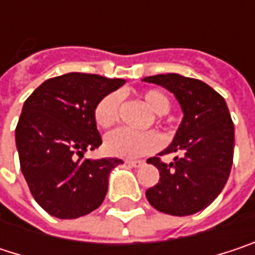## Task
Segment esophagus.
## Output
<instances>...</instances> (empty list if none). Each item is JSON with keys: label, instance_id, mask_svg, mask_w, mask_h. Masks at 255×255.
<instances>
[{"label": "esophagus", "instance_id": "esophagus-1", "mask_svg": "<svg viewBox=\"0 0 255 255\" xmlns=\"http://www.w3.org/2000/svg\"><path fill=\"white\" fill-rule=\"evenodd\" d=\"M126 164H128L129 167H134V168H138V167H141L144 162L143 161H135V159H127L126 161Z\"/></svg>", "mask_w": 255, "mask_h": 255}]
</instances>
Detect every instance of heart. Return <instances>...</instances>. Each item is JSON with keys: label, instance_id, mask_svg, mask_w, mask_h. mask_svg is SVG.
Instances as JSON below:
<instances>
[{"label": "heart", "instance_id": "obj_1", "mask_svg": "<svg viewBox=\"0 0 255 255\" xmlns=\"http://www.w3.org/2000/svg\"><path fill=\"white\" fill-rule=\"evenodd\" d=\"M146 106L156 115H164L170 111V99L159 90H146L141 94ZM121 96L109 93L94 108V121L100 128H109L120 120ZM106 150L111 155L123 158H137L156 150L161 146V137L153 131L134 132L128 128H118L109 132L105 138Z\"/></svg>", "mask_w": 255, "mask_h": 255}]
</instances>
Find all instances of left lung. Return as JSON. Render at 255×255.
<instances>
[{"mask_svg":"<svg viewBox=\"0 0 255 255\" xmlns=\"http://www.w3.org/2000/svg\"><path fill=\"white\" fill-rule=\"evenodd\" d=\"M144 82L171 91L183 120L171 144L159 155L178 153L165 164L159 156L147 162L159 170V181L146 190L149 204L170 216H190L207 208L223 190L233 162L235 131L225 99L208 84L178 75H153Z\"/></svg>","mask_w":255,"mask_h":255,"instance_id":"8db88e82","label":"left lung"}]
</instances>
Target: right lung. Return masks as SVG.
<instances>
[{"label": "right lung", "mask_w": 255, "mask_h": 255, "mask_svg": "<svg viewBox=\"0 0 255 255\" xmlns=\"http://www.w3.org/2000/svg\"><path fill=\"white\" fill-rule=\"evenodd\" d=\"M124 79L71 72L50 78L26 99L17 127L20 170L33 199L57 219L99 208L118 158L87 159L102 144L94 108Z\"/></svg>", "instance_id": "right-lung-1"}]
</instances>
